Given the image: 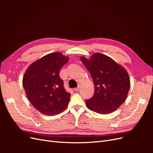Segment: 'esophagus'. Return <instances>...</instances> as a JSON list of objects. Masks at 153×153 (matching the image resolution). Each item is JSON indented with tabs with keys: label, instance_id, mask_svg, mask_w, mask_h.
<instances>
[{
	"label": "esophagus",
	"instance_id": "obj_1",
	"mask_svg": "<svg viewBox=\"0 0 153 153\" xmlns=\"http://www.w3.org/2000/svg\"><path fill=\"white\" fill-rule=\"evenodd\" d=\"M80 87V84H78V87H76V88H75V89H74V91H78V90H79Z\"/></svg>",
	"mask_w": 153,
	"mask_h": 153
}]
</instances>
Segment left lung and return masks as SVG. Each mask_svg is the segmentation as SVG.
<instances>
[{
	"label": "left lung",
	"instance_id": "1",
	"mask_svg": "<svg viewBox=\"0 0 153 153\" xmlns=\"http://www.w3.org/2000/svg\"><path fill=\"white\" fill-rule=\"evenodd\" d=\"M81 61L89 71L95 86L94 94L85 100L87 108L96 113L108 114L126 100L130 88L128 73L107 55L95 53Z\"/></svg>",
	"mask_w": 153,
	"mask_h": 153
}]
</instances>
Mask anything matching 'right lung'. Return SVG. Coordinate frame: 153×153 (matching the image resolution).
<instances>
[{"instance_id": "right-lung-1", "label": "right lung", "mask_w": 153, "mask_h": 153, "mask_svg": "<svg viewBox=\"0 0 153 153\" xmlns=\"http://www.w3.org/2000/svg\"><path fill=\"white\" fill-rule=\"evenodd\" d=\"M69 57L60 52L51 53L28 67L23 77V86L31 104L39 112L55 115L63 112L70 100L64 88L59 71Z\"/></svg>"}]
</instances>
